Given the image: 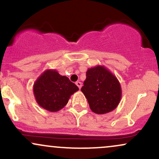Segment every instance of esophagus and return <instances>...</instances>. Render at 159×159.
Instances as JSON below:
<instances>
[{"mask_svg":"<svg viewBox=\"0 0 159 159\" xmlns=\"http://www.w3.org/2000/svg\"><path fill=\"white\" fill-rule=\"evenodd\" d=\"M76 85H77L78 86V88H79V89H81V86H82V83H81V81H77V82H76Z\"/></svg>","mask_w":159,"mask_h":159,"instance_id":"34e87169","label":"esophagus"}]
</instances>
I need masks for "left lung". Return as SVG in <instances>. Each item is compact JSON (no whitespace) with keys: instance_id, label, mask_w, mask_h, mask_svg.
I'll return each instance as SVG.
<instances>
[{"instance_id":"8db88e82","label":"left lung","mask_w":159,"mask_h":159,"mask_svg":"<svg viewBox=\"0 0 159 159\" xmlns=\"http://www.w3.org/2000/svg\"><path fill=\"white\" fill-rule=\"evenodd\" d=\"M81 90L88 101L91 111L105 114L116 109L122 97V88L117 78L102 65L89 68Z\"/></svg>"}]
</instances>
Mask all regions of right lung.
<instances>
[{"label":"right lung","mask_w":159,"mask_h":159,"mask_svg":"<svg viewBox=\"0 0 159 159\" xmlns=\"http://www.w3.org/2000/svg\"><path fill=\"white\" fill-rule=\"evenodd\" d=\"M79 90L66 76L58 73L56 69H46L33 87L34 97L40 107L50 112H57L68 103L71 96Z\"/></svg>","instance_id":"add662e5"}]
</instances>
